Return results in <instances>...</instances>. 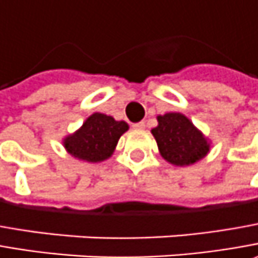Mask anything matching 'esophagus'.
<instances>
[{
	"label": "esophagus",
	"instance_id": "34e87169",
	"mask_svg": "<svg viewBox=\"0 0 258 258\" xmlns=\"http://www.w3.org/2000/svg\"><path fill=\"white\" fill-rule=\"evenodd\" d=\"M133 127L137 130H144L146 128V122L144 121H140V122H136V124H133Z\"/></svg>",
	"mask_w": 258,
	"mask_h": 258
}]
</instances>
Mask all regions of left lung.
<instances>
[{"label":"left lung","instance_id":"obj_1","mask_svg":"<svg viewBox=\"0 0 258 258\" xmlns=\"http://www.w3.org/2000/svg\"><path fill=\"white\" fill-rule=\"evenodd\" d=\"M158 125L151 130L160 154L170 164L191 165L209 154L210 141L181 112L157 117Z\"/></svg>","mask_w":258,"mask_h":258}]
</instances>
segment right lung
<instances>
[{
	"label": "right lung",
	"instance_id": "add662e5",
	"mask_svg": "<svg viewBox=\"0 0 258 258\" xmlns=\"http://www.w3.org/2000/svg\"><path fill=\"white\" fill-rule=\"evenodd\" d=\"M127 130L125 121H115L111 115L94 112L74 134L62 140V144L78 160L100 163L112 156L118 140Z\"/></svg>",
	"mask_w": 258,
	"mask_h": 258
}]
</instances>
